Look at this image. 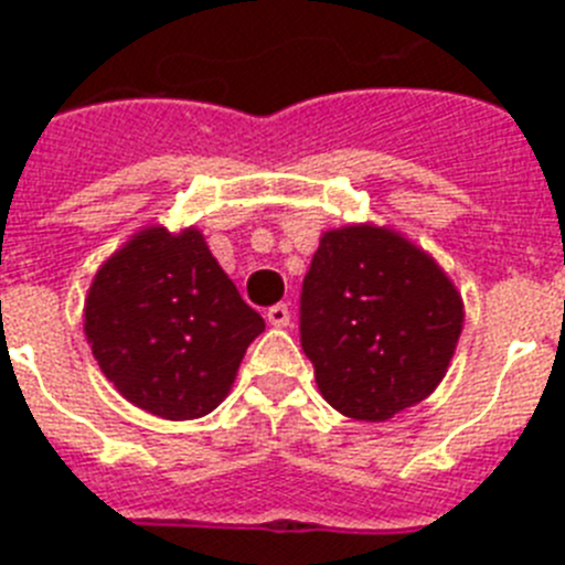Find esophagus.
Here are the masks:
<instances>
[{
	"label": "esophagus",
	"instance_id": "obj_1",
	"mask_svg": "<svg viewBox=\"0 0 565 565\" xmlns=\"http://www.w3.org/2000/svg\"><path fill=\"white\" fill-rule=\"evenodd\" d=\"M266 319H268V326L288 328V326H291V311H288V306H282V302H279V306L268 308Z\"/></svg>",
	"mask_w": 565,
	"mask_h": 565
}]
</instances>
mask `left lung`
<instances>
[{"mask_svg": "<svg viewBox=\"0 0 565 565\" xmlns=\"http://www.w3.org/2000/svg\"><path fill=\"white\" fill-rule=\"evenodd\" d=\"M463 328L452 279L387 226L322 234L299 297L319 393L356 422H387L444 379Z\"/></svg>", "mask_w": 565, "mask_h": 565, "instance_id": "obj_1", "label": "left lung"}]
</instances>
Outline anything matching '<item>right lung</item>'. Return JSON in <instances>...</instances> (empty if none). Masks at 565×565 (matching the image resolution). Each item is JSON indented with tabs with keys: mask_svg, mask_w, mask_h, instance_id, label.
Returning a JSON list of instances; mask_svg holds the SVG:
<instances>
[{
	"mask_svg": "<svg viewBox=\"0 0 565 565\" xmlns=\"http://www.w3.org/2000/svg\"><path fill=\"white\" fill-rule=\"evenodd\" d=\"M266 322L194 226H147L98 268L84 333L98 367L135 407L186 422L212 413Z\"/></svg>",
	"mask_w": 565,
	"mask_h": 565,
	"instance_id": "right-lung-1",
	"label": "right lung"
}]
</instances>
